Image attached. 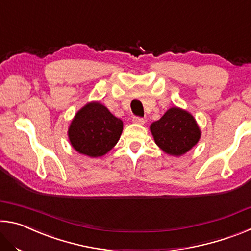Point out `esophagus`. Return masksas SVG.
<instances>
[{
  "label": "esophagus",
  "mask_w": 251,
  "mask_h": 251,
  "mask_svg": "<svg viewBox=\"0 0 251 251\" xmlns=\"http://www.w3.org/2000/svg\"><path fill=\"white\" fill-rule=\"evenodd\" d=\"M133 122H134V123H136V124H141V125H143L144 123H145V120H144L143 117L134 116V117H133Z\"/></svg>",
  "instance_id": "34e87169"
}]
</instances>
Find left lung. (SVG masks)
<instances>
[{
  "instance_id": "1",
  "label": "left lung",
  "mask_w": 251,
  "mask_h": 251,
  "mask_svg": "<svg viewBox=\"0 0 251 251\" xmlns=\"http://www.w3.org/2000/svg\"><path fill=\"white\" fill-rule=\"evenodd\" d=\"M151 131L157 145L174 156L185 154L201 138V130L195 118L177 107L168 109L159 121L152 123Z\"/></svg>"
}]
</instances>
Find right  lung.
I'll return each instance as SVG.
<instances>
[{"label":"right lung","mask_w":251,"mask_h":251,"mask_svg":"<svg viewBox=\"0 0 251 251\" xmlns=\"http://www.w3.org/2000/svg\"><path fill=\"white\" fill-rule=\"evenodd\" d=\"M123 122L100 103H90L76 114L70 126L72 146L90 157L105 155L116 145Z\"/></svg>","instance_id":"right-lung-1"}]
</instances>
